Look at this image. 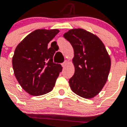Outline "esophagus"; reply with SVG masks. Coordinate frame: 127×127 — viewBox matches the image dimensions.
I'll list each match as a JSON object with an SVG mask.
<instances>
[{
  "instance_id": "1",
  "label": "esophagus",
  "mask_w": 127,
  "mask_h": 127,
  "mask_svg": "<svg viewBox=\"0 0 127 127\" xmlns=\"http://www.w3.org/2000/svg\"><path fill=\"white\" fill-rule=\"evenodd\" d=\"M67 64H68V61H65L63 63H62V66H63V68H64L67 65Z\"/></svg>"
}]
</instances>
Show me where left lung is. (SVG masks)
Wrapping results in <instances>:
<instances>
[{"mask_svg": "<svg viewBox=\"0 0 127 127\" xmlns=\"http://www.w3.org/2000/svg\"><path fill=\"white\" fill-rule=\"evenodd\" d=\"M74 49L75 72L69 80L73 92L84 98L98 94L106 83L111 59L98 37L83 29H72L64 34Z\"/></svg>", "mask_w": 127, "mask_h": 127, "instance_id": "1", "label": "left lung"}]
</instances>
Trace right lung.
<instances>
[{"instance_id":"add662e5","label":"right lung","mask_w":127,"mask_h":127,"mask_svg":"<svg viewBox=\"0 0 127 127\" xmlns=\"http://www.w3.org/2000/svg\"><path fill=\"white\" fill-rule=\"evenodd\" d=\"M59 32L57 29L36 30L28 35L15 49L12 57L14 75L22 88L32 95L51 92L62 71L61 65L53 63L55 50L51 45L48 47L49 43Z\"/></svg>"}]
</instances>
